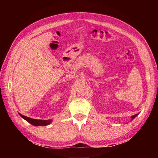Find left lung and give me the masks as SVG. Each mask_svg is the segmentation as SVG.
<instances>
[{
	"instance_id": "obj_1",
	"label": "left lung",
	"mask_w": 158,
	"mask_h": 158,
	"mask_svg": "<svg viewBox=\"0 0 158 158\" xmlns=\"http://www.w3.org/2000/svg\"><path fill=\"white\" fill-rule=\"evenodd\" d=\"M137 115H138V114H136V115H135L132 116V119H134V118H135V117H136L137 116Z\"/></svg>"
}]
</instances>
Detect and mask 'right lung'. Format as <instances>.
Listing matches in <instances>:
<instances>
[{
    "label": "right lung",
    "instance_id": "right-lung-1",
    "mask_svg": "<svg viewBox=\"0 0 158 158\" xmlns=\"http://www.w3.org/2000/svg\"><path fill=\"white\" fill-rule=\"evenodd\" d=\"M19 114V115L21 116L23 119L27 121L28 122L31 123L32 125L35 126H47L49 125V124L52 122V120L48 119V120H41V119H32L28 117H26L22 115V114Z\"/></svg>",
    "mask_w": 158,
    "mask_h": 158
}]
</instances>
